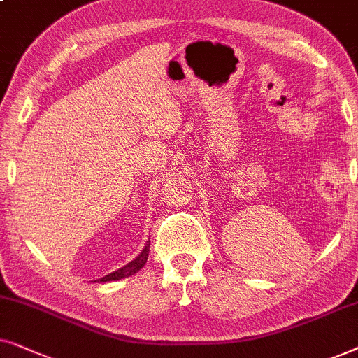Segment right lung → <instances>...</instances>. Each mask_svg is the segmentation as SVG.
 Returning a JSON list of instances; mask_svg holds the SVG:
<instances>
[{
  "instance_id": "right-lung-1",
  "label": "right lung",
  "mask_w": 358,
  "mask_h": 358,
  "mask_svg": "<svg viewBox=\"0 0 358 358\" xmlns=\"http://www.w3.org/2000/svg\"><path fill=\"white\" fill-rule=\"evenodd\" d=\"M149 252H150V241L147 242L144 250H142L134 260L129 262V264H127L126 266H122V268H119L116 271H113V273L103 276V278L98 280V282H114V280H121V278H126V276H131V275L137 273V271H139L142 266L145 265L147 259H149Z\"/></svg>"
}]
</instances>
